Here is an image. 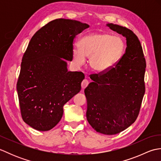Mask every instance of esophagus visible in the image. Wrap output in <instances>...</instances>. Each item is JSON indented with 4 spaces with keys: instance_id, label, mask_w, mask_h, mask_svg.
<instances>
[{
    "instance_id": "1",
    "label": "esophagus",
    "mask_w": 161,
    "mask_h": 161,
    "mask_svg": "<svg viewBox=\"0 0 161 161\" xmlns=\"http://www.w3.org/2000/svg\"><path fill=\"white\" fill-rule=\"evenodd\" d=\"M88 85V81L87 80H84L81 82V88L82 89H84L85 88L87 87V86Z\"/></svg>"
}]
</instances>
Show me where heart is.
<instances>
[{
	"mask_svg": "<svg viewBox=\"0 0 161 161\" xmlns=\"http://www.w3.org/2000/svg\"><path fill=\"white\" fill-rule=\"evenodd\" d=\"M79 46H74L72 51L74 62L81 66L86 57H89V67L97 73L110 70L118 62L125 50V43L121 37L102 32L84 36L79 42Z\"/></svg>",
	"mask_w": 161,
	"mask_h": 161,
	"instance_id": "heart-1",
	"label": "heart"
}]
</instances>
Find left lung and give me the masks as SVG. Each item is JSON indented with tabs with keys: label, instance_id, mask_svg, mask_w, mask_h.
I'll return each instance as SVG.
<instances>
[{
	"label": "left lung",
	"instance_id": "left-lung-1",
	"mask_svg": "<svg viewBox=\"0 0 161 161\" xmlns=\"http://www.w3.org/2000/svg\"><path fill=\"white\" fill-rule=\"evenodd\" d=\"M126 37L125 53L110 70L93 74L85 88L86 118L95 131L107 135L120 133L137 119L145 93L146 61L141 42L131 30L107 25Z\"/></svg>",
	"mask_w": 161,
	"mask_h": 161
}]
</instances>
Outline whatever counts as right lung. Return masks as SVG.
Returning <instances> with one entry per match:
<instances>
[{
  "mask_svg": "<svg viewBox=\"0 0 161 161\" xmlns=\"http://www.w3.org/2000/svg\"><path fill=\"white\" fill-rule=\"evenodd\" d=\"M89 25L70 19L53 20L32 37L16 84L20 114L26 124L49 131L62 118L64 105L81 90V72L68 71L73 42Z\"/></svg>",
  "mask_w": 161,
  "mask_h": 161,
  "instance_id": "add662e5",
  "label": "right lung"
}]
</instances>
